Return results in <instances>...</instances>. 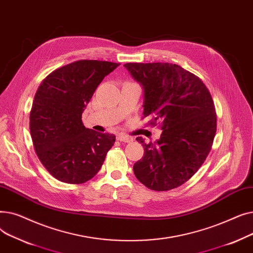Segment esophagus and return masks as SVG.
<instances>
[{"label": "esophagus", "mask_w": 253, "mask_h": 253, "mask_svg": "<svg viewBox=\"0 0 253 253\" xmlns=\"http://www.w3.org/2000/svg\"><path fill=\"white\" fill-rule=\"evenodd\" d=\"M117 139L119 141H123V142H130L132 140V138H130L129 136L127 135H124V134H119L117 135Z\"/></svg>", "instance_id": "obj_1"}]
</instances>
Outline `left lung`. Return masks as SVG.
<instances>
[{
    "label": "left lung",
    "mask_w": 253,
    "mask_h": 253,
    "mask_svg": "<svg viewBox=\"0 0 253 253\" xmlns=\"http://www.w3.org/2000/svg\"><path fill=\"white\" fill-rule=\"evenodd\" d=\"M143 88V117L161 123L155 143L137 137L143 157L133 165L136 178L158 192L187 182L206 160L216 132V113L202 80L168 62L124 64Z\"/></svg>",
    "instance_id": "obj_1"
}]
</instances>
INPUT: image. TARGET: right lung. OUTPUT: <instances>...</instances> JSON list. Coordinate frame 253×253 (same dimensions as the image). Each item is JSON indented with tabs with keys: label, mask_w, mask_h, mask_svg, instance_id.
Returning a JSON list of instances; mask_svg holds the SVG:
<instances>
[{
	"label": "right lung",
	"mask_w": 253,
	"mask_h": 253,
	"mask_svg": "<svg viewBox=\"0 0 253 253\" xmlns=\"http://www.w3.org/2000/svg\"><path fill=\"white\" fill-rule=\"evenodd\" d=\"M120 63L78 60L49 74L39 86L30 114L36 154L59 181L84 183L102 166L116 136L88 129L82 113L103 78Z\"/></svg>",
	"instance_id": "obj_1"
}]
</instances>
